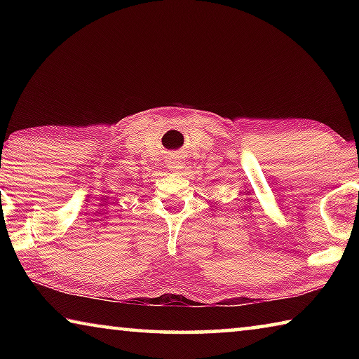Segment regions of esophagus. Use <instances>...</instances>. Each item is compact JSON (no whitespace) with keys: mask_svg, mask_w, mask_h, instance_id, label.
Masks as SVG:
<instances>
[{"mask_svg":"<svg viewBox=\"0 0 359 359\" xmlns=\"http://www.w3.org/2000/svg\"><path fill=\"white\" fill-rule=\"evenodd\" d=\"M184 158H182L179 154H169L166 158H165V166L168 171L171 172H177V171H182L184 169Z\"/></svg>","mask_w":359,"mask_h":359,"instance_id":"esophagus-1","label":"esophagus"}]
</instances>
